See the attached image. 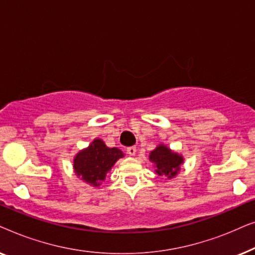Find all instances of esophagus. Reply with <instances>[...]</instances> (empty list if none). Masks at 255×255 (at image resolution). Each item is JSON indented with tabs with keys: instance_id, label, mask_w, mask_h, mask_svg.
<instances>
[{
	"instance_id": "esophagus-1",
	"label": "esophagus",
	"mask_w": 255,
	"mask_h": 255,
	"mask_svg": "<svg viewBox=\"0 0 255 255\" xmlns=\"http://www.w3.org/2000/svg\"><path fill=\"white\" fill-rule=\"evenodd\" d=\"M128 155H134L135 154V151H137V149H135V147L134 146H131V147H128Z\"/></svg>"
}]
</instances>
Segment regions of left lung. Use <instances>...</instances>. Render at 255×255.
Instances as JSON below:
<instances>
[{
    "instance_id": "obj_1",
    "label": "left lung",
    "mask_w": 255,
    "mask_h": 255,
    "mask_svg": "<svg viewBox=\"0 0 255 255\" xmlns=\"http://www.w3.org/2000/svg\"><path fill=\"white\" fill-rule=\"evenodd\" d=\"M149 160L156 165L158 175L175 176L180 170V165L183 162V158L177 153H174L166 146L160 145L149 154Z\"/></svg>"
}]
</instances>
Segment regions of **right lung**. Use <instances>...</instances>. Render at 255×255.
Wrapping results in <instances>:
<instances>
[{"label": "right lung", "mask_w": 255, "mask_h": 255, "mask_svg": "<svg viewBox=\"0 0 255 255\" xmlns=\"http://www.w3.org/2000/svg\"><path fill=\"white\" fill-rule=\"evenodd\" d=\"M122 156H124V153L120 148H109L101 139H95L88 148L75 156V173L90 186H100L114 163Z\"/></svg>", "instance_id": "1"}]
</instances>
